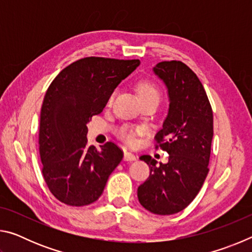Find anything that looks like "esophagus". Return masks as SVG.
Here are the masks:
<instances>
[{"instance_id": "esophagus-1", "label": "esophagus", "mask_w": 252, "mask_h": 252, "mask_svg": "<svg viewBox=\"0 0 252 252\" xmlns=\"http://www.w3.org/2000/svg\"><path fill=\"white\" fill-rule=\"evenodd\" d=\"M136 158H138V157H136L134 153L129 152V151L125 152V160L126 161H135Z\"/></svg>"}]
</instances>
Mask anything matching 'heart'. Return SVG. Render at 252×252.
Masks as SVG:
<instances>
[{
  "mask_svg": "<svg viewBox=\"0 0 252 252\" xmlns=\"http://www.w3.org/2000/svg\"><path fill=\"white\" fill-rule=\"evenodd\" d=\"M138 93L140 99H147V97H152V96H157L160 97V93L159 90L155 87V85L149 83V82H140L138 84ZM113 95L110 97L109 102L112 101ZM121 138L125 140L126 143L129 144H133L135 142V132L132 131L130 129H123L121 131Z\"/></svg>",
  "mask_w": 252,
  "mask_h": 252,
  "instance_id": "obj_1",
  "label": "heart"
}]
</instances>
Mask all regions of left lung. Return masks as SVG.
<instances>
[{
	"instance_id": "left-lung-1",
	"label": "left lung",
	"mask_w": 252,
	"mask_h": 252,
	"mask_svg": "<svg viewBox=\"0 0 252 252\" xmlns=\"http://www.w3.org/2000/svg\"><path fill=\"white\" fill-rule=\"evenodd\" d=\"M153 73L164 83L169 109L156 140L169 153L167 163L141 156L150 177L138 188L143 208L156 215L180 212L197 197L209 172L213 114L210 102L194 72L180 61L160 62Z\"/></svg>"
}]
</instances>
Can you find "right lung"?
Returning a JSON list of instances; mask_svg holds the SVG:
<instances>
[{"instance_id":"add662e5","label":"right lung","mask_w":252,"mask_h":252,"mask_svg":"<svg viewBox=\"0 0 252 252\" xmlns=\"http://www.w3.org/2000/svg\"><path fill=\"white\" fill-rule=\"evenodd\" d=\"M139 60L84 58L63 69L45 93L40 116V156L44 180L55 198L82 207L100 198L123 152L106 142L88 146V126Z\"/></svg>"}]
</instances>
